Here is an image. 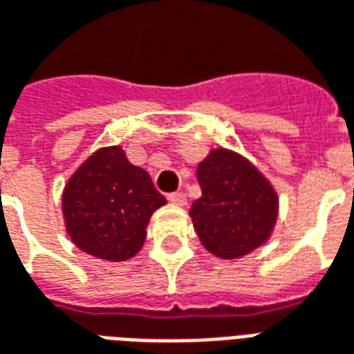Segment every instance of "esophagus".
Returning <instances> with one entry per match:
<instances>
[{
	"mask_svg": "<svg viewBox=\"0 0 354 354\" xmlns=\"http://www.w3.org/2000/svg\"><path fill=\"white\" fill-rule=\"evenodd\" d=\"M169 201L172 203V205H176V207H185V205H187V197H185L184 192L170 193Z\"/></svg>",
	"mask_w": 354,
	"mask_h": 354,
	"instance_id": "34e87169",
	"label": "esophagus"
}]
</instances>
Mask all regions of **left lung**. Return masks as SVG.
Segmentation results:
<instances>
[{"instance_id": "8db88e82", "label": "left lung", "mask_w": 354, "mask_h": 354, "mask_svg": "<svg viewBox=\"0 0 354 354\" xmlns=\"http://www.w3.org/2000/svg\"><path fill=\"white\" fill-rule=\"evenodd\" d=\"M199 199L189 210L201 243L222 260L263 245L277 222V193L261 172L230 149H214L197 167Z\"/></svg>"}]
</instances>
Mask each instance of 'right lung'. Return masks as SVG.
<instances>
[{"instance_id": "1", "label": "right lung", "mask_w": 354, "mask_h": 354, "mask_svg": "<svg viewBox=\"0 0 354 354\" xmlns=\"http://www.w3.org/2000/svg\"><path fill=\"white\" fill-rule=\"evenodd\" d=\"M165 203L149 174L131 165L119 146L91 155L62 193L66 230L73 245L109 261H124L138 252L149 218Z\"/></svg>"}]
</instances>
